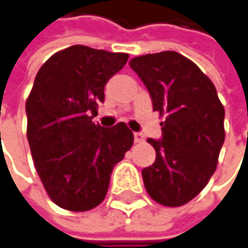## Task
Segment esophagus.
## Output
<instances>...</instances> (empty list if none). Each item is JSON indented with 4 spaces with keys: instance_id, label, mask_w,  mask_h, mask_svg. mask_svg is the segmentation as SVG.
I'll list each match as a JSON object with an SVG mask.
<instances>
[{
    "instance_id": "34e87169",
    "label": "esophagus",
    "mask_w": 248,
    "mask_h": 248,
    "mask_svg": "<svg viewBox=\"0 0 248 248\" xmlns=\"http://www.w3.org/2000/svg\"><path fill=\"white\" fill-rule=\"evenodd\" d=\"M133 136H135V142H138V143H140V142H143V140H145V138H143V135H142V133H135Z\"/></svg>"
}]
</instances>
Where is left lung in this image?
Instances as JSON below:
<instances>
[{
	"mask_svg": "<svg viewBox=\"0 0 248 248\" xmlns=\"http://www.w3.org/2000/svg\"><path fill=\"white\" fill-rule=\"evenodd\" d=\"M153 110L165 116L162 139H147L156 160L142 170L149 196L169 207L183 206L209 183L224 143V108L213 82L190 59L165 51L130 59Z\"/></svg>",
	"mask_w": 248,
	"mask_h": 248,
	"instance_id": "1",
	"label": "left lung"
}]
</instances>
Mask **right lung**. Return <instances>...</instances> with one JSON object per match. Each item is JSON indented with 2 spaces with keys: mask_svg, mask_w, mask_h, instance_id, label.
<instances>
[{
  "mask_svg": "<svg viewBox=\"0 0 248 248\" xmlns=\"http://www.w3.org/2000/svg\"><path fill=\"white\" fill-rule=\"evenodd\" d=\"M129 55L74 45L38 71L27 99V138L38 176L59 207L86 212L105 199L112 170L133 145L124 122H92L105 85Z\"/></svg>",
  "mask_w": 248,
  "mask_h": 248,
  "instance_id": "obj_1",
  "label": "right lung"
}]
</instances>
